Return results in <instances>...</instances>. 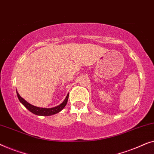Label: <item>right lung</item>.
Wrapping results in <instances>:
<instances>
[{
  "label": "right lung",
  "instance_id": "right-lung-1",
  "mask_svg": "<svg viewBox=\"0 0 154 154\" xmlns=\"http://www.w3.org/2000/svg\"><path fill=\"white\" fill-rule=\"evenodd\" d=\"M17 95L19 100V101H20L21 103L25 106L26 108H27L30 112H32V113L39 116H51L56 113H58V112L61 111V110L66 107V104L68 103L69 94H68V95H67L66 99L64 100V101L61 104H60L59 105L52 108H42V107H35V106L31 105V104L28 103L27 101H26L24 99L21 98V97L19 96V94H18V92L17 91Z\"/></svg>",
  "mask_w": 154,
  "mask_h": 154
}]
</instances>
